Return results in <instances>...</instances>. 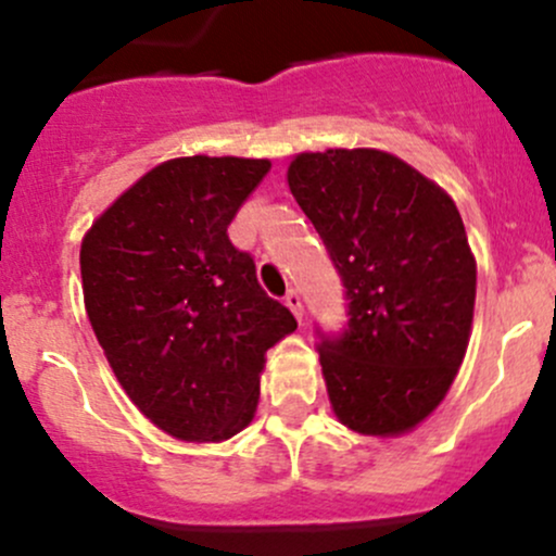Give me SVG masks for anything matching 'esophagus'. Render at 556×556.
I'll use <instances>...</instances> for the list:
<instances>
[{"label":"esophagus","mask_w":556,"mask_h":556,"mask_svg":"<svg viewBox=\"0 0 556 556\" xmlns=\"http://www.w3.org/2000/svg\"><path fill=\"white\" fill-rule=\"evenodd\" d=\"M285 306H288L292 314H295L298 321H303V301H301V292L298 290H288V295H285Z\"/></svg>","instance_id":"obj_1"}]
</instances>
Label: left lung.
<instances>
[{"instance_id":"1","label":"left lung","mask_w":556,"mask_h":556,"mask_svg":"<svg viewBox=\"0 0 556 556\" xmlns=\"http://www.w3.org/2000/svg\"><path fill=\"white\" fill-rule=\"evenodd\" d=\"M288 181L345 288V327H316L334 414L364 435L412 430L446 395L472 327L478 271L459 211L380 150L303 152Z\"/></svg>"}]
</instances>
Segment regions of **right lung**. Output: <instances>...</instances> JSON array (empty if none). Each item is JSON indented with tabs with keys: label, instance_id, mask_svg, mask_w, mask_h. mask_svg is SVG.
<instances>
[{
	"label": "right lung",
	"instance_id": "right-lung-1",
	"mask_svg": "<svg viewBox=\"0 0 556 556\" xmlns=\"http://www.w3.org/2000/svg\"><path fill=\"white\" fill-rule=\"evenodd\" d=\"M268 168L208 155L161 163L81 242L84 303L110 367L139 412L181 441L240 432L264 353L298 327L227 235Z\"/></svg>",
	"mask_w": 556,
	"mask_h": 556
}]
</instances>
